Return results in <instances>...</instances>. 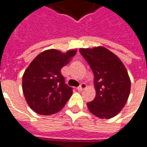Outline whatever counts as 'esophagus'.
Here are the masks:
<instances>
[{
	"mask_svg": "<svg viewBox=\"0 0 147 147\" xmlns=\"http://www.w3.org/2000/svg\"><path fill=\"white\" fill-rule=\"evenodd\" d=\"M86 83H82V84L77 87V90H78V91H82V90L86 89Z\"/></svg>",
	"mask_w": 147,
	"mask_h": 147,
	"instance_id": "1",
	"label": "esophagus"
}]
</instances>
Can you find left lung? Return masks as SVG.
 <instances>
[{
    "instance_id": "1",
    "label": "left lung",
    "mask_w": 147,
    "mask_h": 147,
    "mask_svg": "<svg viewBox=\"0 0 147 147\" xmlns=\"http://www.w3.org/2000/svg\"><path fill=\"white\" fill-rule=\"evenodd\" d=\"M94 74L96 95L87 103L89 111L101 119L112 118L122 110L130 95L131 81L125 65L107 48L80 49Z\"/></svg>"
}]
</instances>
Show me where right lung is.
Here are the masks:
<instances>
[{
	"instance_id": "right-lung-1",
	"label": "right lung",
	"mask_w": 147,
	"mask_h": 147,
	"mask_svg": "<svg viewBox=\"0 0 147 147\" xmlns=\"http://www.w3.org/2000/svg\"><path fill=\"white\" fill-rule=\"evenodd\" d=\"M76 51L62 53L51 49L41 52L30 63L22 77V90L27 104L40 115H52L64 107L72 95L61 70Z\"/></svg>"
}]
</instances>
